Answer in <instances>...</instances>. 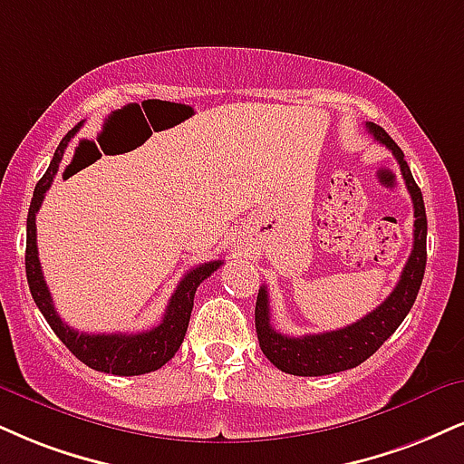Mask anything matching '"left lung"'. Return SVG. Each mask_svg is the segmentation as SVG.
<instances>
[{"instance_id":"obj_1","label":"left lung","mask_w":464,"mask_h":464,"mask_svg":"<svg viewBox=\"0 0 464 464\" xmlns=\"http://www.w3.org/2000/svg\"><path fill=\"white\" fill-rule=\"evenodd\" d=\"M367 130H370L373 140L384 144V147L392 150L393 158L398 160L406 189H409L412 198V209H415V225H412L415 227L412 228V239L415 242H412L411 256L406 261L404 270H401L398 285L387 295V300L381 306H376L372 314L361 317L359 322L339 328V331L304 334V337L281 334L270 324V298H267V289L266 285L259 289L255 306L256 339H259V345L267 356V361L281 372L294 373V376H326V373L345 372L361 365L404 322L411 306L415 304L417 294H420L423 272H426L428 236V220L421 189L411 175L404 153L392 140V136L382 127L373 125V122H367Z\"/></svg>"}]
</instances>
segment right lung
<instances>
[{
  "instance_id": "1",
  "label": "right lung",
  "mask_w": 464,
  "mask_h": 464,
  "mask_svg": "<svg viewBox=\"0 0 464 464\" xmlns=\"http://www.w3.org/2000/svg\"><path fill=\"white\" fill-rule=\"evenodd\" d=\"M72 133L63 138L60 147L55 149L52 164H49L47 172H44L41 181L36 183L34 197H32L30 211H27V242H25V275L27 283H30L32 298L41 314L44 315L52 331L58 334V339L63 342L72 354L80 359L83 365L92 367L97 372L114 373V376H140V373H149L160 370L161 365H166L175 353L179 345L183 343L186 337L189 314H192L194 306V294L197 287L205 278L214 275L218 267L222 266V259L208 261V264H200L189 270L186 276L179 281V285L172 294L169 306H166V314L161 317V322L155 328L144 333H111V334H88L80 333L75 328H71L69 324L63 322V317L55 311L52 294H49L47 283H44L41 261H38V246H36V211L41 208L44 194L52 188V181L55 172L60 169V161H63L64 149L69 144Z\"/></svg>"
}]
</instances>
